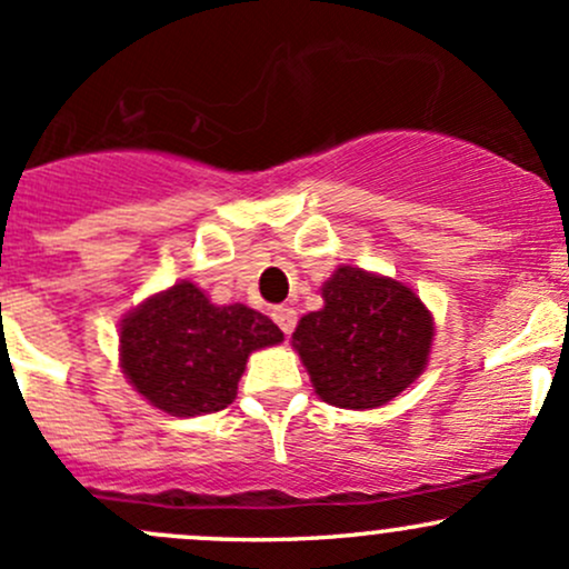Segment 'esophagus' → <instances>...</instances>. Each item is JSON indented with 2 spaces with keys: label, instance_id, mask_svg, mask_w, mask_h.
Segmentation results:
<instances>
[{
  "label": "esophagus",
  "instance_id": "34e87169",
  "mask_svg": "<svg viewBox=\"0 0 569 569\" xmlns=\"http://www.w3.org/2000/svg\"><path fill=\"white\" fill-rule=\"evenodd\" d=\"M272 318L283 335L295 332V327H297V310L295 308H286V305H280V308L272 310Z\"/></svg>",
  "mask_w": 569,
  "mask_h": 569
}]
</instances>
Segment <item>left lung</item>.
<instances>
[{
	"instance_id": "1",
	"label": "left lung",
	"mask_w": 569,
	"mask_h": 569,
	"mask_svg": "<svg viewBox=\"0 0 569 569\" xmlns=\"http://www.w3.org/2000/svg\"><path fill=\"white\" fill-rule=\"evenodd\" d=\"M323 308L291 335L316 395L348 410L380 408L427 367L432 313L399 280L337 267L321 289Z\"/></svg>"
}]
</instances>
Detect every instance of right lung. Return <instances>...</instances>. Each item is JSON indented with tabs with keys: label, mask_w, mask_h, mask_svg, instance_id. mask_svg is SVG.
<instances>
[{
	"label": "right lung",
	"mask_w": 569,
	"mask_h": 569,
	"mask_svg": "<svg viewBox=\"0 0 569 569\" xmlns=\"http://www.w3.org/2000/svg\"><path fill=\"white\" fill-rule=\"evenodd\" d=\"M283 332L246 305H213L183 280L121 321V370L170 416L218 413L234 402L248 356Z\"/></svg>",
	"instance_id": "1"
}]
</instances>
